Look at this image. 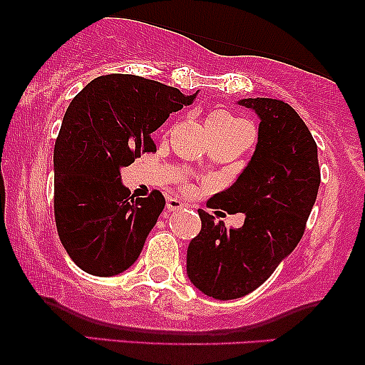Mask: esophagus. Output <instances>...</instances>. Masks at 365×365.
I'll use <instances>...</instances> for the list:
<instances>
[{
  "label": "esophagus",
  "mask_w": 365,
  "mask_h": 365,
  "mask_svg": "<svg viewBox=\"0 0 365 365\" xmlns=\"http://www.w3.org/2000/svg\"><path fill=\"white\" fill-rule=\"evenodd\" d=\"M166 207H168L170 211H182L183 207H187V204H183L180 199H175V197H170V199L166 200Z\"/></svg>",
  "instance_id": "34e87169"
}]
</instances>
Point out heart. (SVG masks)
Segmentation results:
<instances>
[{
    "mask_svg": "<svg viewBox=\"0 0 365 365\" xmlns=\"http://www.w3.org/2000/svg\"><path fill=\"white\" fill-rule=\"evenodd\" d=\"M206 125L211 133H226V132H233V130L245 127L247 123L245 121L235 118V116H232L230 113L215 111L209 115Z\"/></svg>",
    "mask_w": 365,
    "mask_h": 365,
    "instance_id": "b5f03b06",
    "label": "heart"
}]
</instances>
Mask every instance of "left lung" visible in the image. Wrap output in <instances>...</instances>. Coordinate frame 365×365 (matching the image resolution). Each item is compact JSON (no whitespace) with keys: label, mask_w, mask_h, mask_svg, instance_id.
<instances>
[{"label":"left lung","mask_w":365,"mask_h":365,"mask_svg":"<svg viewBox=\"0 0 365 365\" xmlns=\"http://www.w3.org/2000/svg\"><path fill=\"white\" fill-rule=\"evenodd\" d=\"M240 106L255 111L257 145L237 182L212 197L211 207L244 212L242 228L200 209L199 235L187 250V274L204 295L240 299L273 274L304 235L321 183L317 145L290 104L249 98Z\"/></svg>","instance_id":"8db88e82"}]
</instances>
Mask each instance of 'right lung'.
<instances>
[{
    "mask_svg": "<svg viewBox=\"0 0 365 365\" xmlns=\"http://www.w3.org/2000/svg\"><path fill=\"white\" fill-rule=\"evenodd\" d=\"M194 98L137 75L111 73L87 83L70 103L54 144V220L82 271L115 276L137 261L166 202L159 190L133 199L120 170L156 153L150 133Z\"/></svg>",
    "mask_w": 365,
    "mask_h": 365,
    "instance_id": "1",
    "label": "right lung"
}]
</instances>
